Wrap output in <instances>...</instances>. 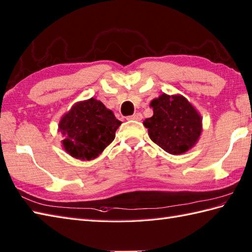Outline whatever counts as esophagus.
Returning <instances> with one entry per match:
<instances>
[{
	"instance_id": "34e87169",
	"label": "esophagus",
	"mask_w": 252,
	"mask_h": 252,
	"mask_svg": "<svg viewBox=\"0 0 252 252\" xmlns=\"http://www.w3.org/2000/svg\"><path fill=\"white\" fill-rule=\"evenodd\" d=\"M126 119L128 121H141L142 120V114H141V113H136V114H133L131 116H127Z\"/></svg>"
}]
</instances>
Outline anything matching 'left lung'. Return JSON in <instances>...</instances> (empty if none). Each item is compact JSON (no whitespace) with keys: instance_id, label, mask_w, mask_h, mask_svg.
<instances>
[{"instance_id":"8db88e82","label":"left lung","mask_w":252,"mask_h":252,"mask_svg":"<svg viewBox=\"0 0 252 252\" xmlns=\"http://www.w3.org/2000/svg\"><path fill=\"white\" fill-rule=\"evenodd\" d=\"M153 116L146 119L149 137L171 155H182L196 145L202 131L198 111L181 94H161L150 103Z\"/></svg>"}]
</instances>
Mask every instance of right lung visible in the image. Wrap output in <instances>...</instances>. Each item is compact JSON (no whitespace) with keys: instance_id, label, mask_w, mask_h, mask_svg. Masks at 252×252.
Wrapping results in <instances>:
<instances>
[{"instance_id":"right-lung-1","label":"right lung","mask_w":252,"mask_h":252,"mask_svg":"<svg viewBox=\"0 0 252 252\" xmlns=\"http://www.w3.org/2000/svg\"><path fill=\"white\" fill-rule=\"evenodd\" d=\"M122 122L101 101H81L62 117L59 124L65 151L78 160H94L114 140Z\"/></svg>"}]
</instances>
